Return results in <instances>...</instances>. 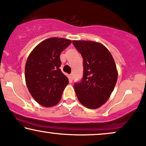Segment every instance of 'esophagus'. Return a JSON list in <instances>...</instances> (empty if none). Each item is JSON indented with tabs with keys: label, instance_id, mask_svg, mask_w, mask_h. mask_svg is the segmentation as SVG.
<instances>
[{
	"label": "esophagus",
	"instance_id": "1",
	"mask_svg": "<svg viewBox=\"0 0 146 146\" xmlns=\"http://www.w3.org/2000/svg\"><path fill=\"white\" fill-rule=\"evenodd\" d=\"M69 79L71 81H73V75L72 74V73L69 75Z\"/></svg>",
	"mask_w": 146,
	"mask_h": 146
}]
</instances>
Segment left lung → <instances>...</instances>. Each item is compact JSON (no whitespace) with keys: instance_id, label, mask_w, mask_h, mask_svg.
<instances>
[{"instance_id":"obj_1","label":"left lung","mask_w":146,"mask_h":146,"mask_svg":"<svg viewBox=\"0 0 146 146\" xmlns=\"http://www.w3.org/2000/svg\"><path fill=\"white\" fill-rule=\"evenodd\" d=\"M83 58L82 80L74 84L78 100L84 106L96 109L108 101L117 79L114 60L101 43L89 41H73Z\"/></svg>"}]
</instances>
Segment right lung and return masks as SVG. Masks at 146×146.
I'll list each match as a JSON object with an SVG mask.
<instances>
[{
	"label": "right lung",
	"instance_id": "1",
	"mask_svg": "<svg viewBox=\"0 0 146 146\" xmlns=\"http://www.w3.org/2000/svg\"><path fill=\"white\" fill-rule=\"evenodd\" d=\"M71 40L52 37L42 41L32 51L25 66V80L30 93L38 104L52 107L59 103L68 84L61 71L60 55Z\"/></svg>",
	"mask_w": 146,
	"mask_h": 146
}]
</instances>
